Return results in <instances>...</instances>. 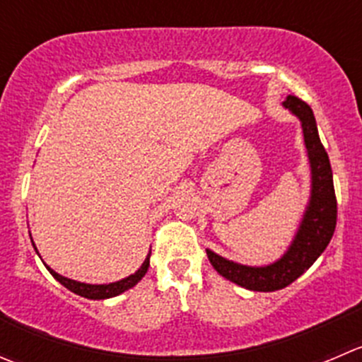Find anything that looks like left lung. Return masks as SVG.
<instances>
[{
  "mask_svg": "<svg viewBox=\"0 0 362 362\" xmlns=\"http://www.w3.org/2000/svg\"><path fill=\"white\" fill-rule=\"evenodd\" d=\"M283 107L299 118L311 168L310 199L293 240L281 258L262 267L242 265L217 255L212 249H206L210 263L223 278L252 292H276L292 285L325 251L336 228L338 205L332 184V170L327 152L318 136L313 111L304 100L293 95L283 100Z\"/></svg>",
  "mask_w": 362,
  "mask_h": 362,
  "instance_id": "left-lung-1",
  "label": "left lung"
}]
</instances>
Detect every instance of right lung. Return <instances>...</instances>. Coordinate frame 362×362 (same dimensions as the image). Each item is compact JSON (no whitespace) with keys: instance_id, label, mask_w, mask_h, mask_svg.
<instances>
[{"instance_id":"add662e5","label":"right lung","mask_w":362,"mask_h":362,"mask_svg":"<svg viewBox=\"0 0 362 362\" xmlns=\"http://www.w3.org/2000/svg\"><path fill=\"white\" fill-rule=\"evenodd\" d=\"M31 244H33L35 251H37V245H35L33 238H31ZM37 255H38V251H37ZM150 255H152V251L146 255L145 262L141 263V267L136 270L134 274L127 276V278L120 279V281L110 283V285H90V283L74 281V279H69V278H65V276L58 274V272H56V270H52L51 267L47 265V263H44V265H45V269L51 272L52 278H54L56 281L62 283V285L65 286L66 290H70V292L77 293V296H81V297H86V299L100 300V299H111V297L120 296V293L127 292L129 288H132V286L138 285V283L143 279V276L146 274V270H148V267H150ZM38 256H40V255H38Z\"/></svg>"}]
</instances>
